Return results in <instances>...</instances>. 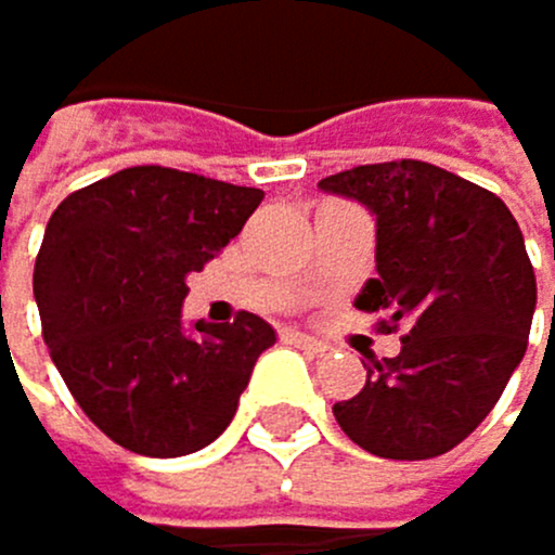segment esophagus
I'll return each mask as SVG.
<instances>
[{
  "label": "esophagus",
  "mask_w": 555,
  "mask_h": 555,
  "mask_svg": "<svg viewBox=\"0 0 555 555\" xmlns=\"http://www.w3.org/2000/svg\"><path fill=\"white\" fill-rule=\"evenodd\" d=\"M284 340L301 347V350H309V354H326V344L323 340H315V337H306V333H298V330H284Z\"/></svg>",
  "instance_id": "1"
}]
</instances>
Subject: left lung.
Returning a JSON list of instances; mask_svg holds the SVG:
<instances>
[{
    "label": "left lung",
    "mask_w": 555,
    "mask_h": 555,
    "mask_svg": "<svg viewBox=\"0 0 555 555\" xmlns=\"http://www.w3.org/2000/svg\"><path fill=\"white\" fill-rule=\"evenodd\" d=\"M320 191L375 215V278L354 306L406 330L403 350L364 364V389L333 417L378 459L452 452L483 424L528 347L535 271L515 215L483 186L417 159L344 169Z\"/></svg>",
    "instance_id": "8db88e82"
}]
</instances>
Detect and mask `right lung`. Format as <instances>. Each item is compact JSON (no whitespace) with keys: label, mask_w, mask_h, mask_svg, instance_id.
<instances>
[{"label":"right lung","mask_w":555,"mask_h":555,"mask_svg":"<svg viewBox=\"0 0 555 555\" xmlns=\"http://www.w3.org/2000/svg\"><path fill=\"white\" fill-rule=\"evenodd\" d=\"M263 191L131 166L68 194L44 229L34 298L68 392L103 435L149 459L211 444L278 333L254 312L183 326L186 274L243 232Z\"/></svg>","instance_id":"add662e5"}]
</instances>
